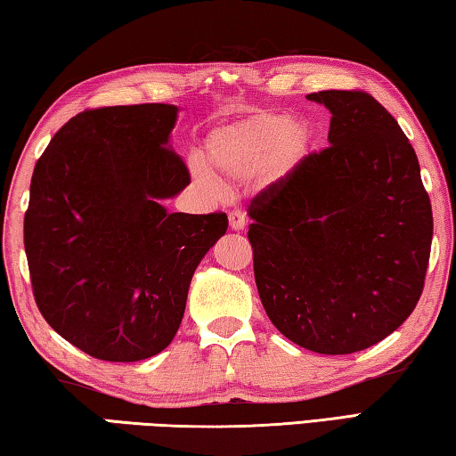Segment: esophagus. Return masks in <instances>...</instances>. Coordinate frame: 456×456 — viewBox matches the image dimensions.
<instances>
[{
	"mask_svg": "<svg viewBox=\"0 0 456 456\" xmlns=\"http://www.w3.org/2000/svg\"><path fill=\"white\" fill-rule=\"evenodd\" d=\"M230 228L232 230H242L244 228V212L242 210H232L230 212Z\"/></svg>",
	"mask_w": 456,
	"mask_h": 456,
	"instance_id": "34e87169",
	"label": "esophagus"
}]
</instances>
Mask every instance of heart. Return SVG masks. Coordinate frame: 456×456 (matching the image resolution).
<instances>
[{
	"mask_svg": "<svg viewBox=\"0 0 456 456\" xmlns=\"http://www.w3.org/2000/svg\"><path fill=\"white\" fill-rule=\"evenodd\" d=\"M307 129L290 123L289 115L260 110L216 129L208 137V155L220 174L246 177L258 171L271 158L279 166L297 159L307 147ZM200 175L208 182L204 174Z\"/></svg>",
	"mask_w": 456,
	"mask_h": 456,
	"instance_id": "b5f03b06",
	"label": "heart"
}]
</instances>
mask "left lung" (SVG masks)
Returning <instances> with one entry per match:
<instances>
[{"label": "left lung", "mask_w": 456, "mask_h": 456, "mask_svg": "<svg viewBox=\"0 0 456 456\" xmlns=\"http://www.w3.org/2000/svg\"><path fill=\"white\" fill-rule=\"evenodd\" d=\"M330 147L250 201L248 240L268 319L297 346L346 355L404 323L422 295L432 208L412 145L365 91H321Z\"/></svg>", "instance_id": "obj_1"}]
</instances>
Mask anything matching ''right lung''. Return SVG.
<instances>
[{
    "instance_id": "obj_1",
    "label": "right lung",
    "mask_w": 456,
    "mask_h": 456,
    "mask_svg": "<svg viewBox=\"0 0 456 456\" xmlns=\"http://www.w3.org/2000/svg\"><path fill=\"white\" fill-rule=\"evenodd\" d=\"M174 104L86 109L60 126L36 161L24 216L29 281L42 317L104 362L166 349L193 271L228 218L169 214L161 200L188 185L169 147Z\"/></svg>"
}]
</instances>
